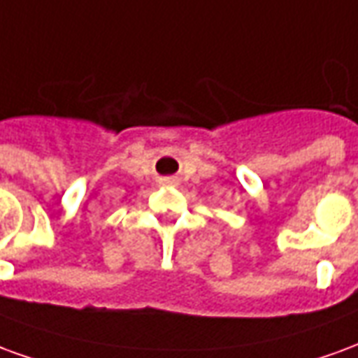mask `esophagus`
Wrapping results in <instances>:
<instances>
[{
    "instance_id": "esophagus-1",
    "label": "esophagus",
    "mask_w": 358,
    "mask_h": 358,
    "mask_svg": "<svg viewBox=\"0 0 358 358\" xmlns=\"http://www.w3.org/2000/svg\"><path fill=\"white\" fill-rule=\"evenodd\" d=\"M166 182H169V184H174V178H169Z\"/></svg>"
}]
</instances>
